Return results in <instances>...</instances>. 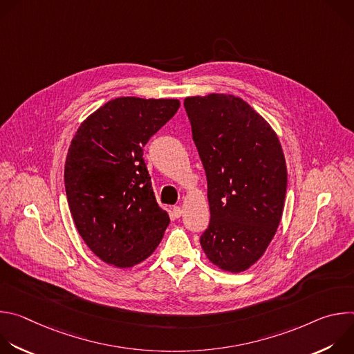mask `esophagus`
Segmentation results:
<instances>
[{"label": "esophagus", "mask_w": 354, "mask_h": 354, "mask_svg": "<svg viewBox=\"0 0 354 354\" xmlns=\"http://www.w3.org/2000/svg\"><path fill=\"white\" fill-rule=\"evenodd\" d=\"M172 213H174V216H175L176 218H179V217L182 216V209H180L179 206H175V207H174V212H172Z\"/></svg>", "instance_id": "obj_1"}]
</instances>
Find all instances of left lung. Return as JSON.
<instances>
[{"label": "left lung", "mask_w": 354, "mask_h": 354, "mask_svg": "<svg viewBox=\"0 0 354 354\" xmlns=\"http://www.w3.org/2000/svg\"><path fill=\"white\" fill-rule=\"evenodd\" d=\"M183 105L207 178L210 223L200 245L220 269L243 272L263 255L283 214L287 168L280 141L238 96H192Z\"/></svg>", "instance_id": "obj_1"}]
</instances>
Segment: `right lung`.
I'll use <instances>...</instances> for the list:
<instances>
[{
	"label": "right lung",
	"mask_w": 354,
	"mask_h": 354,
	"mask_svg": "<svg viewBox=\"0 0 354 354\" xmlns=\"http://www.w3.org/2000/svg\"><path fill=\"white\" fill-rule=\"evenodd\" d=\"M179 106L178 99L116 97L86 118L71 141L64 167L70 212L85 243L109 265L142 262L169 225L142 148Z\"/></svg>",
	"instance_id": "add662e5"
}]
</instances>
